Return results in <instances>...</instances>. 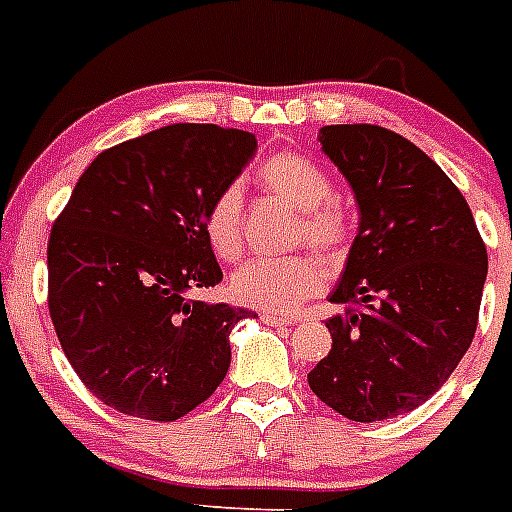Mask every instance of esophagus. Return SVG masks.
<instances>
[{"label": "esophagus", "instance_id": "1", "mask_svg": "<svg viewBox=\"0 0 512 512\" xmlns=\"http://www.w3.org/2000/svg\"><path fill=\"white\" fill-rule=\"evenodd\" d=\"M260 321L268 323V326H292L294 318L289 315H276V313H263L260 315Z\"/></svg>", "mask_w": 512, "mask_h": 512}]
</instances>
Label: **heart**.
<instances>
[{
	"mask_svg": "<svg viewBox=\"0 0 512 512\" xmlns=\"http://www.w3.org/2000/svg\"><path fill=\"white\" fill-rule=\"evenodd\" d=\"M257 181L270 194L299 210L297 234L315 247L336 252L347 239V218L336 205L334 184L326 170L297 152H278L257 170ZM205 239L215 257L236 260L244 249L242 191L226 186L205 210ZM328 281L323 257L302 252L289 257H257L231 276V297L244 307L284 313L302 299L321 292Z\"/></svg>",
	"mask_w": 512,
	"mask_h": 512,
	"instance_id": "1",
	"label": "heart"
}]
</instances>
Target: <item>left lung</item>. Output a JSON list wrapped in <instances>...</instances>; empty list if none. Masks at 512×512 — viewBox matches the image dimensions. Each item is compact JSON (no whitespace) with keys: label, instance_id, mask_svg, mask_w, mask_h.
Returning <instances> with one entry per match:
<instances>
[{"label":"left lung","instance_id":"obj_1","mask_svg":"<svg viewBox=\"0 0 512 512\" xmlns=\"http://www.w3.org/2000/svg\"><path fill=\"white\" fill-rule=\"evenodd\" d=\"M360 226L331 302L318 400L360 423L410 413L452 376L479 323L486 247L471 207L426 152L389 128L323 126Z\"/></svg>","mask_w":512,"mask_h":512}]
</instances>
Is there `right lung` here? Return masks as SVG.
<instances>
[{"instance_id": "right-lung-1", "label": "right lung", "mask_w": 512, "mask_h": 512, "mask_svg": "<svg viewBox=\"0 0 512 512\" xmlns=\"http://www.w3.org/2000/svg\"><path fill=\"white\" fill-rule=\"evenodd\" d=\"M255 149L239 128H157L97 155L54 220L49 315L73 371L112 410L178 421L226 378L228 334L252 310L186 294L223 281L205 210Z\"/></svg>"}]
</instances>
